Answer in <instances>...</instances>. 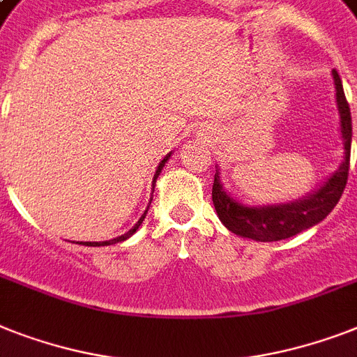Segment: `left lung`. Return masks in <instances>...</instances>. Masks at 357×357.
Returning a JSON list of instances; mask_svg holds the SVG:
<instances>
[{
    "label": "left lung",
    "mask_w": 357,
    "mask_h": 357,
    "mask_svg": "<svg viewBox=\"0 0 357 357\" xmlns=\"http://www.w3.org/2000/svg\"><path fill=\"white\" fill-rule=\"evenodd\" d=\"M337 102L339 124H341V141H343V161L323 185L312 190L308 196L275 205H245L240 199L233 198L222 185L220 169L214 174L213 204L220 222L242 238H251L255 242H277L303 233L323 222L332 208L337 205L349 179L350 143H352V117L343 91V82L337 71H332Z\"/></svg>",
    "instance_id": "left-lung-1"
}]
</instances>
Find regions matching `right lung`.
Returning <instances> with one entry per match:
<instances>
[{"label":"right lung","mask_w":357,"mask_h":357,"mask_svg":"<svg viewBox=\"0 0 357 357\" xmlns=\"http://www.w3.org/2000/svg\"><path fill=\"white\" fill-rule=\"evenodd\" d=\"M170 155H172V152L167 153V155H165V158L161 159V161H159L158 169H155V174H153V179H152V194H153V187H155V181H158V178H159V174H161V170H163L165 163H167V161H169V159H170ZM150 204H152V198H150ZM150 204H149V207L144 208V213L141 214V218L137 220V224L133 225V227L130 229L128 233L121 234V236H117V238H113V240H106V242H80V245H91V248H98V245H112V244H117V242H124V240H128L130 236H132V234L135 233V231H137L139 225L143 224L144 218H146V213H149Z\"/></svg>","instance_id":"1"}]
</instances>
